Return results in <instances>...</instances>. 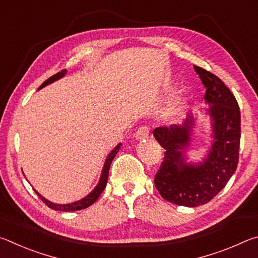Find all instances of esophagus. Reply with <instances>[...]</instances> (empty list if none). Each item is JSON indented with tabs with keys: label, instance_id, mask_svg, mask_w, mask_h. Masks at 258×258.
Returning a JSON list of instances; mask_svg holds the SVG:
<instances>
[{
	"label": "esophagus",
	"instance_id": "esophagus-1",
	"mask_svg": "<svg viewBox=\"0 0 258 258\" xmlns=\"http://www.w3.org/2000/svg\"><path fill=\"white\" fill-rule=\"evenodd\" d=\"M134 137L138 141H141V140L149 138V128H148V126H141V127L137 131V133L134 134Z\"/></svg>",
	"mask_w": 258,
	"mask_h": 258
}]
</instances>
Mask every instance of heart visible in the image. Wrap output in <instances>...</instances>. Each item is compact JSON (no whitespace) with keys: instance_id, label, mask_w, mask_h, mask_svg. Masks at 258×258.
<instances>
[{"instance_id":"1","label":"heart","mask_w":258,"mask_h":258,"mask_svg":"<svg viewBox=\"0 0 258 258\" xmlns=\"http://www.w3.org/2000/svg\"><path fill=\"white\" fill-rule=\"evenodd\" d=\"M183 108H184V102H177L176 104H174V106L171 109H169L168 116L173 119L177 118V117L182 113Z\"/></svg>"}]
</instances>
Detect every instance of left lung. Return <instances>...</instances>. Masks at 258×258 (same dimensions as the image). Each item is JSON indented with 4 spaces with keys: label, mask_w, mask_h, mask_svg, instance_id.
<instances>
[{
    "label": "left lung",
    "mask_w": 258,
    "mask_h": 258,
    "mask_svg": "<svg viewBox=\"0 0 258 258\" xmlns=\"http://www.w3.org/2000/svg\"><path fill=\"white\" fill-rule=\"evenodd\" d=\"M194 68L206 87L208 106L204 110L211 120V146L205 158L195 163L186 156L197 119L192 113L182 125L154 131L165 149L155 185L165 200L185 207L207 204L223 189L237 169L240 146V109L234 95L214 74Z\"/></svg>",
    "instance_id": "left-lung-1"
}]
</instances>
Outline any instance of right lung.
Segmentation results:
<instances>
[{"label":"right lung","mask_w":258,"mask_h":258,"mask_svg":"<svg viewBox=\"0 0 258 258\" xmlns=\"http://www.w3.org/2000/svg\"><path fill=\"white\" fill-rule=\"evenodd\" d=\"M66 74H67L66 69H63V71H61L60 73L55 74V75L50 77L49 80H46L44 83H43V84L40 86V89H38V90H41V89H43V87H45L46 85L52 84V83H53V82L58 81V80H60V78L64 77V75H66ZM120 147H121V143H118V145H117L110 152H109L106 160H104V164H103V167H102V172H101V175H100L98 184L95 185L94 189L91 191L89 195L85 196L84 198L77 200V202H74L72 204H55V203L50 202V200L45 199L41 194H38L36 190H35V192H36L38 197H40L43 200V203H45V205H47V206H49L51 209H54V211L75 212V211H80V209L87 208L89 206H91V205L97 202V199L100 197V195L102 194V191L104 190V187H106L107 181H108L109 168H110L111 161L116 157L117 152L119 151Z\"/></svg>","instance_id":"right-lung-1"}]
</instances>
